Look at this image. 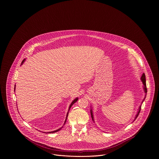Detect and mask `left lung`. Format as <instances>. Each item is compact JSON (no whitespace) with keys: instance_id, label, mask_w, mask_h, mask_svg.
<instances>
[{"instance_id":"obj_1","label":"left lung","mask_w":159,"mask_h":159,"mask_svg":"<svg viewBox=\"0 0 159 159\" xmlns=\"http://www.w3.org/2000/svg\"><path fill=\"white\" fill-rule=\"evenodd\" d=\"M141 81H142V82H143V84H144V86H143V87H144V92H145V93H146V95H145V96H146V93H147V88H146V76H145V74H144V73H143V74L142 75L141 78ZM145 98H146V97H144V99H145ZM144 100H143V101H144ZM143 101L142 102V103L143 102ZM140 111H141V106H140V107H139V110H138V113L136 114V117H135V119H136V117H138V116L139 115V113ZM91 114L92 119V120H93V114H92V110H91Z\"/></svg>"}]
</instances>
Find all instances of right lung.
Instances as JSON below:
<instances>
[{"instance_id":"1","label":"right lung","mask_w":159,"mask_h":159,"mask_svg":"<svg viewBox=\"0 0 159 159\" xmlns=\"http://www.w3.org/2000/svg\"><path fill=\"white\" fill-rule=\"evenodd\" d=\"M24 61V60H23V62H22V64L23 63V62ZM78 100V98H75L72 102H71V105H70V107H69V110H68V111H69V110H70V108H71V107ZM68 112L67 113V117H66V121H65V123H66V120H67V116H68ZM62 129V127L61 128H60V129H57V130H54V131H52V132H48V133H49V134H52V133H54V132H58V131H59L61 129Z\"/></svg>"}]
</instances>
